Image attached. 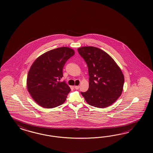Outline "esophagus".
<instances>
[{
    "instance_id": "obj_1",
    "label": "esophagus",
    "mask_w": 153,
    "mask_h": 153,
    "mask_svg": "<svg viewBox=\"0 0 153 153\" xmlns=\"http://www.w3.org/2000/svg\"><path fill=\"white\" fill-rule=\"evenodd\" d=\"M74 88H75V89H76V90H78L79 88V86H75Z\"/></svg>"
}]
</instances>
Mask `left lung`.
Segmentation results:
<instances>
[{"mask_svg":"<svg viewBox=\"0 0 153 153\" xmlns=\"http://www.w3.org/2000/svg\"><path fill=\"white\" fill-rule=\"evenodd\" d=\"M88 67L89 88L81 92L89 105L99 108L109 107L121 95L124 75L115 61L106 52L94 46L78 49Z\"/></svg>","mask_w":153,"mask_h":153,"instance_id":"8db88e82","label":"left lung"}]
</instances>
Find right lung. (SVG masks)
Wrapping results in <instances>:
<instances>
[{
    "label": "right lung",
    "mask_w": 153,
    "mask_h": 153,
    "mask_svg": "<svg viewBox=\"0 0 153 153\" xmlns=\"http://www.w3.org/2000/svg\"><path fill=\"white\" fill-rule=\"evenodd\" d=\"M74 54L72 49L60 47L47 51L33 62L28 73L27 86L40 106L53 108L65 102L71 88L59 80L65 62Z\"/></svg>",
    "instance_id": "add662e5"
}]
</instances>
